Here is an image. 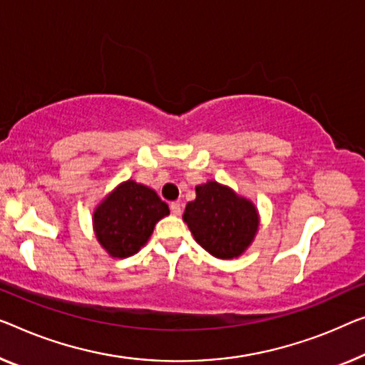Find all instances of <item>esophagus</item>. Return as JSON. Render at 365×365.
Segmentation results:
<instances>
[{"label":"esophagus","mask_w":365,"mask_h":365,"mask_svg":"<svg viewBox=\"0 0 365 365\" xmlns=\"http://www.w3.org/2000/svg\"><path fill=\"white\" fill-rule=\"evenodd\" d=\"M170 211L175 216H180L182 215V206H180V203H178V201H173V203H170Z\"/></svg>","instance_id":"esophagus-1"}]
</instances>
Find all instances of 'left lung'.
Masks as SVG:
<instances>
[{"instance_id":"obj_1","label":"left lung","mask_w":365,"mask_h":365,"mask_svg":"<svg viewBox=\"0 0 365 365\" xmlns=\"http://www.w3.org/2000/svg\"><path fill=\"white\" fill-rule=\"evenodd\" d=\"M183 221L201 247L217 259H236L246 252L259 231V211L251 200L215 180L195 188Z\"/></svg>"}]
</instances>
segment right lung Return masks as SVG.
<instances>
[{"label": "right lung", "mask_w": 365, "mask_h": 365, "mask_svg": "<svg viewBox=\"0 0 365 365\" xmlns=\"http://www.w3.org/2000/svg\"><path fill=\"white\" fill-rule=\"evenodd\" d=\"M168 213V205L155 190L126 180L96 205L93 231L111 257L126 259L148 244L157 222Z\"/></svg>", "instance_id": "add662e5"}]
</instances>
